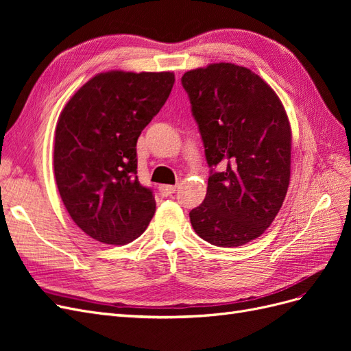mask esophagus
<instances>
[{
  "instance_id": "obj_1",
  "label": "esophagus",
  "mask_w": 351,
  "mask_h": 351,
  "mask_svg": "<svg viewBox=\"0 0 351 351\" xmlns=\"http://www.w3.org/2000/svg\"><path fill=\"white\" fill-rule=\"evenodd\" d=\"M159 190H161V192H162L165 196H169V195H173V193H176V192H177V186H168V184H164V186L159 187Z\"/></svg>"
}]
</instances>
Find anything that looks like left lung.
Listing matches in <instances>:
<instances>
[{"label":"left lung","mask_w":351,"mask_h":351,"mask_svg":"<svg viewBox=\"0 0 351 351\" xmlns=\"http://www.w3.org/2000/svg\"><path fill=\"white\" fill-rule=\"evenodd\" d=\"M182 84L210 167L205 200L190 210V222L214 246H243L263 234L285 199L289 117L267 82L231 62L186 71Z\"/></svg>","instance_id":"obj_1"}]
</instances>
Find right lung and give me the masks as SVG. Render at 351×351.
I'll return each instance as SVG.
<instances>
[{
  "instance_id": "obj_1",
  "label": "right lung",
  "mask_w": 351,
  "mask_h": 351,
  "mask_svg": "<svg viewBox=\"0 0 351 351\" xmlns=\"http://www.w3.org/2000/svg\"><path fill=\"white\" fill-rule=\"evenodd\" d=\"M174 80L171 71L99 73L61 111L56 182L69 215L93 240L127 244L149 226L156 204L136 176V143Z\"/></svg>"
}]
</instances>
